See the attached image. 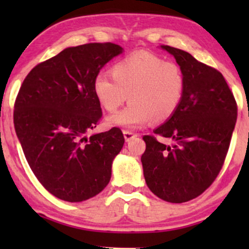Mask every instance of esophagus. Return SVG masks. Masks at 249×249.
I'll return each instance as SVG.
<instances>
[{"instance_id": "obj_1", "label": "esophagus", "mask_w": 249, "mask_h": 249, "mask_svg": "<svg viewBox=\"0 0 249 249\" xmlns=\"http://www.w3.org/2000/svg\"><path fill=\"white\" fill-rule=\"evenodd\" d=\"M123 133H124V138H125V141L126 142H130L131 139H133L134 137H137V133H134V132H131V131H123Z\"/></svg>"}]
</instances>
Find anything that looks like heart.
Listing matches in <instances>:
<instances>
[{
	"label": "heart",
	"mask_w": 249,
	"mask_h": 249,
	"mask_svg": "<svg viewBox=\"0 0 249 249\" xmlns=\"http://www.w3.org/2000/svg\"><path fill=\"white\" fill-rule=\"evenodd\" d=\"M107 73L93 79V93L107 112H115L130 97V105L108 118L112 126L136 128L153 119H170L185 93L184 71L178 63L150 53H134L119 59Z\"/></svg>",
	"instance_id": "1"
}]
</instances>
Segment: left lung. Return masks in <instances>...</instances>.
I'll list each match as a JSON object with an SVG mask.
<instances>
[{"instance_id": "8db88e82", "label": "left lung", "mask_w": 249, "mask_h": 249, "mask_svg": "<svg viewBox=\"0 0 249 249\" xmlns=\"http://www.w3.org/2000/svg\"><path fill=\"white\" fill-rule=\"evenodd\" d=\"M161 48L174 56L186 85L176 113L153 131L174 142L166 145L154 136H144L142 164L151 192L181 204L204 193L218 177L230 148L238 105L221 72L186 51Z\"/></svg>"}]
</instances>
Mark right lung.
Segmentation results:
<instances>
[{"instance_id": "obj_1", "label": "right lung", "mask_w": 249, "mask_h": 249, "mask_svg": "<svg viewBox=\"0 0 249 249\" xmlns=\"http://www.w3.org/2000/svg\"><path fill=\"white\" fill-rule=\"evenodd\" d=\"M123 48L88 43L67 48L37 64L19 88L14 125L28 164L42 186L56 198L79 202L102 192L121 152V128L87 133L102 118L93 93L99 70Z\"/></svg>"}]
</instances>
